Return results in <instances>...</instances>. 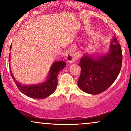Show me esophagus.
I'll list each match as a JSON object with an SVG mask.
<instances>
[{
	"mask_svg": "<svg viewBox=\"0 0 131 131\" xmlns=\"http://www.w3.org/2000/svg\"><path fill=\"white\" fill-rule=\"evenodd\" d=\"M72 49H75V47L73 46ZM78 58V55L77 53H67L66 55V58H67V60L70 63H73L74 62L75 60H77Z\"/></svg>",
	"mask_w": 131,
	"mask_h": 131,
	"instance_id": "esophagus-1",
	"label": "esophagus"
}]
</instances>
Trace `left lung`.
<instances>
[{
    "instance_id": "8db88e82",
    "label": "left lung",
    "mask_w": 131,
    "mask_h": 131,
    "mask_svg": "<svg viewBox=\"0 0 131 131\" xmlns=\"http://www.w3.org/2000/svg\"><path fill=\"white\" fill-rule=\"evenodd\" d=\"M122 50L114 37L110 52L95 58L85 55L81 58L79 65L81 74L78 80L79 89L88 94L96 95L103 92L115 82L122 65Z\"/></svg>"
}]
</instances>
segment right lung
Listing matches in <instances>:
<instances>
[{
    "label": "right lung",
    "instance_id": "right-lung-1",
    "mask_svg": "<svg viewBox=\"0 0 131 131\" xmlns=\"http://www.w3.org/2000/svg\"><path fill=\"white\" fill-rule=\"evenodd\" d=\"M11 46H10V49H11ZM10 53L9 56V61H10ZM65 65L66 63L63 61L54 62L49 71L47 79L43 83L36 85H23L19 83L14 78L11 71H10L12 77L14 82H15L16 86L23 94L32 99H42L49 97L55 92L57 86V83H58L57 76H58V73L64 68ZM9 67H10V64H9Z\"/></svg>",
    "mask_w": 131,
    "mask_h": 131
}]
</instances>
